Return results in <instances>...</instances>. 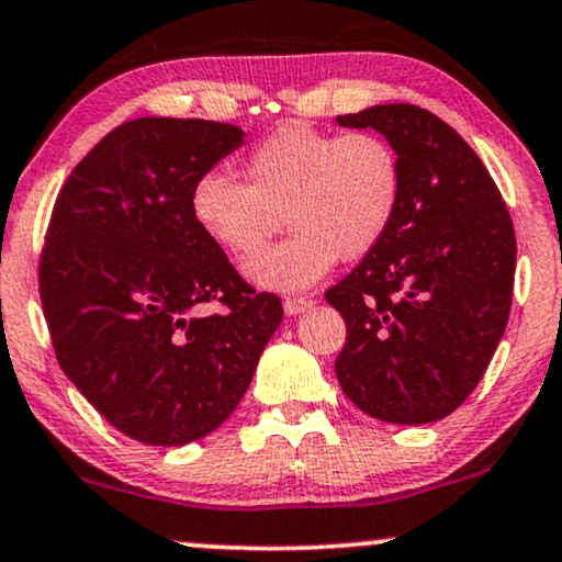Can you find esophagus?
I'll return each instance as SVG.
<instances>
[{"mask_svg": "<svg viewBox=\"0 0 562 562\" xmlns=\"http://www.w3.org/2000/svg\"><path fill=\"white\" fill-rule=\"evenodd\" d=\"M310 307H313V302H310V300H302V296H294V300H286V302H283V313H286L289 317L307 313Z\"/></svg>", "mask_w": 562, "mask_h": 562, "instance_id": "esophagus-1", "label": "esophagus"}]
</instances>
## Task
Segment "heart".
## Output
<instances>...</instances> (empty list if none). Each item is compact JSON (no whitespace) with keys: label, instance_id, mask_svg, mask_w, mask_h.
<instances>
[{"label":"heart","instance_id":"heart-1","mask_svg":"<svg viewBox=\"0 0 562 562\" xmlns=\"http://www.w3.org/2000/svg\"><path fill=\"white\" fill-rule=\"evenodd\" d=\"M245 182L205 171L190 190V213L213 245L245 258L260 249L283 213L289 237L245 262L262 292L294 294L336 260L367 258L387 237L404 200V164L378 133H325L286 122L245 158Z\"/></svg>","mask_w":562,"mask_h":562}]
</instances>
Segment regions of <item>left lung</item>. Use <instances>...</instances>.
Instances as JSON below:
<instances>
[{
    "instance_id": "1",
    "label": "left lung",
    "mask_w": 562,
    "mask_h": 562,
    "mask_svg": "<svg viewBox=\"0 0 562 562\" xmlns=\"http://www.w3.org/2000/svg\"><path fill=\"white\" fill-rule=\"evenodd\" d=\"M336 124L372 127L404 164L387 237L325 292L346 323L336 378L380 422H438L469 398L505 334L514 221L480 156L427 109L380 103Z\"/></svg>"
}]
</instances>
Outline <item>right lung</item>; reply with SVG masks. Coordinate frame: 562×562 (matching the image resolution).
Segmentation results:
<instances>
[{
	"label": "right lung",
	"instance_id": "add662e5",
	"mask_svg": "<svg viewBox=\"0 0 562 562\" xmlns=\"http://www.w3.org/2000/svg\"><path fill=\"white\" fill-rule=\"evenodd\" d=\"M241 143L245 130L224 122H124L54 205L38 281L59 367L145 446H187L224 425L283 317L279 296L255 294L190 213L195 179ZM211 301L225 313L198 316Z\"/></svg>",
	"mask_w": 562,
	"mask_h": 562
}]
</instances>
